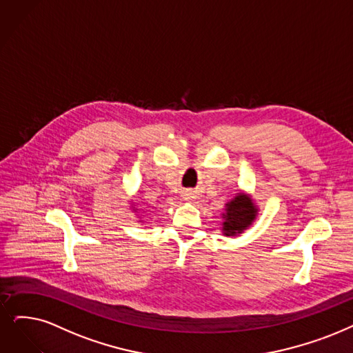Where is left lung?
<instances>
[{
	"instance_id": "left-lung-1",
	"label": "left lung",
	"mask_w": 353,
	"mask_h": 353,
	"mask_svg": "<svg viewBox=\"0 0 353 353\" xmlns=\"http://www.w3.org/2000/svg\"><path fill=\"white\" fill-rule=\"evenodd\" d=\"M258 208L253 200L245 192H239L234 199L225 204L223 219V234L236 236L246 230L256 219Z\"/></svg>"
}]
</instances>
